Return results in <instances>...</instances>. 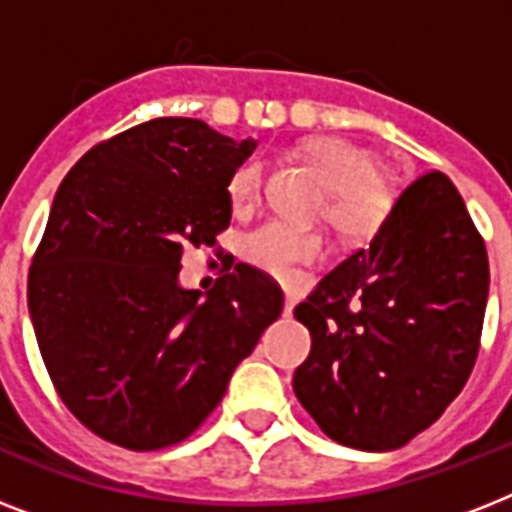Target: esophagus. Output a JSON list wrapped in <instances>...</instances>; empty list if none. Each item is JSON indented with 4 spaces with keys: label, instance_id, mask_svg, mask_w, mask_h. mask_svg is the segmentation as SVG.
<instances>
[{
    "label": "esophagus",
    "instance_id": "esophagus-1",
    "mask_svg": "<svg viewBox=\"0 0 512 512\" xmlns=\"http://www.w3.org/2000/svg\"><path fill=\"white\" fill-rule=\"evenodd\" d=\"M295 305H297V297L292 295V292H287V300H284V316H292Z\"/></svg>",
    "mask_w": 512,
    "mask_h": 512
}]
</instances>
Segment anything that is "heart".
Wrapping results in <instances>:
<instances>
[{"mask_svg": "<svg viewBox=\"0 0 512 512\" xmlns=\"http://www.w3.org/2000/svg\"><path fill=\"white\" fill-rule=\"evenodd\" d=\"M303 151L319 164L329 180V196L321 212L335 231L350 241L372 239L393 209V188L388 177L374 170V159L356 143L337 135L308 140ZM263 167L241 164L228 180V199L236 212H249L260 201ZM327 252V239L316 228L268 220L244 239V257L260 271L289 279L300 265L319 263Z\"/></svg>", "mask_w": 512, "mask_h": 512, "instance_id": "heart-1", "label": "heart"}]
</instances>
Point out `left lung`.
I'll list each match as a JSON object with an SVG mask.
<instances>
[{
    "mask_svg": "<svg viewBox=\"0 0 512 512\" xmlns=\"http://www.w3.org/2000/svg\"><path fill=\"white\" fill-rule=\"evenodd\" d=\"M489 257L444 172L414 177L369 249L316 284L295 319L311 356L295 396L332 441L385 452L460 396L481 348Z\"/></svg>",
    "mask_w": 512,
    "mask_h": 512,
    "instance_id": "left-lung-1",
    "label": "left lung"
}]
</instances>
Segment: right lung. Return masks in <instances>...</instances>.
Masks as SVG:
<instances>
[{"label":"right lung","instance_id":"obj_1","mask_svg":"<svg viewBox=\"0 0 512 512\" xmlns=\"http://www.w3.org/2000/svg\"><path fill=\"white\" fill-rule=\"evenodd\" d=\"M257 140L162 116L90 148L52 201L28 268L39 353L68 412L103 441L156 452L193 436L284 292L239 263L201 300L177 271L231 225L228 180Z\"/></svg>","mask_w":512,"mask_h":512}]
</instances>
